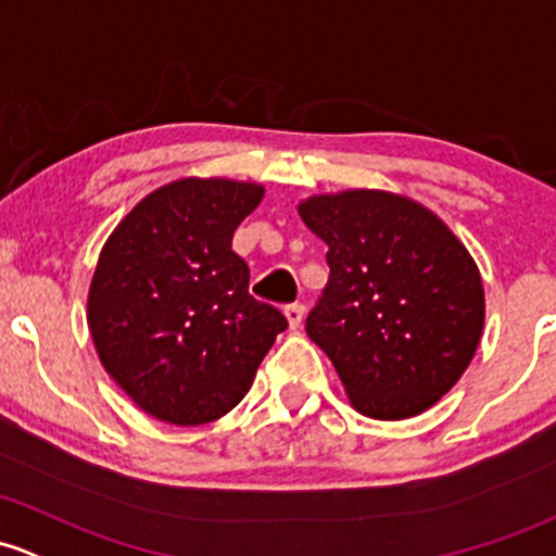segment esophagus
I'll use <instances>...</instances> for the list:
<instances>
[{"mask_svg":"<svg viewBox=\"0 0 556 556\" xmlns=\"http://www.w3.org/2000/svg\"><path fill=\"white\" fill-rule=\"evenodd\" d=\"M303 314H306V308H303L301 303H290V306H285V317H288L290 330H298V327H301Z\"/></svg>","mask_w":556,"mask_h":556,"instance_id":"34e87169","label":"esophagus"}]
</instances>
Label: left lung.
I'll list each match as a JSON object with an SVG mask.
<instances>
[{"label": "left lung", "instance_id": "8db88e82", "mask_svg": "<svg viewBox=\"0 0 556 556\" xmlns=\"http://www.w3.org/2000/svg\"><path fill=\"white\" fill-rule=\"evenodd\" d=\"M327 244L330 277L306 332L362 416L429 410L464 376L484 325L477 263L418 202L343 191L298 204Z\"/></svg>", "mask_w": 556, "mask_h": 556}]
</instances>
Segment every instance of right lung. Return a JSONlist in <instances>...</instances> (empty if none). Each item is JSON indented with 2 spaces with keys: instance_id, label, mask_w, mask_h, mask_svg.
I'll list each match as a JSON object with an SVG mask.
<instances>
[{
  "instance_id": "right-lung-1",
  "label": "right lung",
  "mask_w": 556,
  "mask_h": 556,
  "mask_svg": "<svg viewBox=\"0 0 556 556\" xmlns=\"http://www.w3.org/2000/svg\"><path fill=\"white\" fill-rule=\"evenodd\" d=\"M261 200L255 184L175 180L103 244L87 325L109 376L149 416L175 426L226 416L288 327L248 293L250 268L231 250Z\"/></svg>"
}]
</instances>
